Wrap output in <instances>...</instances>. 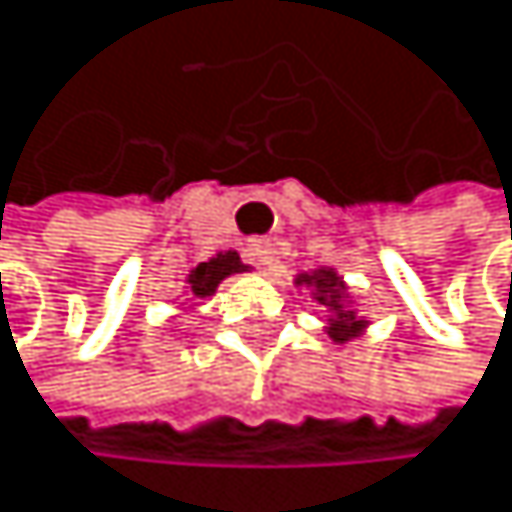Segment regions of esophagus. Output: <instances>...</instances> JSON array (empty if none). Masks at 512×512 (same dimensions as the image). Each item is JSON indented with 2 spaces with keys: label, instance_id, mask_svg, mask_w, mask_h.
<instances>
[{
  "label": "esophagus",
  "instance_id": "esophagus-1",
  "mask_svg": "<svg viewBox=\"0 0 512 512\" xmlns=\"http://www.w3.org/2000/svg\"><path fill=\"white\" fill-rule=\"evenodd\" d=\"M248 251H251V258L261 261V264H270L273 261V242L270 239H251L248 242Z\"/></svg>",
  "mask_w": 512,
  "mask_h": 512
}]
</instances>
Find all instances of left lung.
I'll list each match as a JSON object with an SVG mask.
<instances>
[{"label":"left lung","instance_id":"1","mask_svg":"<svg viewBox=\"0 0 512 512\" xmlns=\"http://www.w3.org/2000/svg\"><path fill=\"white\" fill-rule=\"evenodd\" d=\"M295 282H298V286H311L317 292V301L332 311V320H329V339L332 342H348V339H354V335L363 332L367 320H360L351 307H345V282L335 270L301 273Z\"/></svg>","mask_w":512,"mask_h":512}]
</instances>
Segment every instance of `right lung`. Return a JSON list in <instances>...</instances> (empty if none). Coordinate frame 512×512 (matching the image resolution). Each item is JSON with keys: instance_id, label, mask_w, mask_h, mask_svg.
<instances>
[{"instance_id": "1", "label": "right lung", "mask_w": 512, "mask_h": 512, "mask_svg": "<svg viewBox=\"0 0 512 512\" xmlns=\"http://www.w3.org/2000/svg\"><path fill=\"white\" fill-rule=\"evenodd\" d=\"M245 264L239 261V254L236 251H220L217 258L205 261V264H198L192 273H189V292L198 295V298H208L217 292V286L226 279V276H233V273H242Z\"/></svg>"}]
</instances>
